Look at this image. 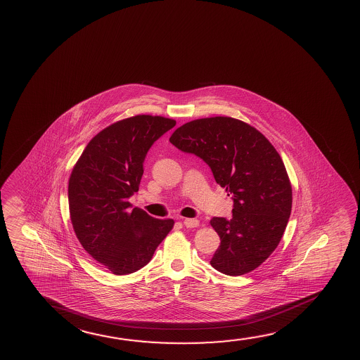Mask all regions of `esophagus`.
Segmentation results:
<instances>
[{"mask_svg":"<svg viewBox=\"0 0 360 360\" xmlns=\"http://www.w3.org/2000/svg\"><path fill=\"white\" fill-rule=\"evenodd\" d=\"M183 224L186 228H198L199 220H196V219H184Z\"/></svg>","mask_w":360,"mask_h":360,"instance_id":"esophagus-1","label":"esophagus"}]
</instances>
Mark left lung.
<instances>
[{"instance_id":"8db88e82","label":"left lung","mask_w":360,"mask_h":360,"mask_svg":"<svg viewBox=\"0 0 360 360\" xmlns=\"http://www.w3.org/2000/svg\"><path fill=\"white\" fill-rule=\"evenodd\" d=\"M170 143L205 161L234 201L230 220H210L221 240L212 268L231 276L250 273L279 245L290 217L291 184L278 151L255 127L226 116L186 122Z\"/></svg>"}]
</instances>
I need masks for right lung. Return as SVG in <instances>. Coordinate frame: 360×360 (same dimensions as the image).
<instances>
[{
	"mask_svg": "<svg viewBox=\"0 0 360 360\" xmlns=\"http://www.w3.org/2000/svg\"><path fill=\"white\" fill-rule=\"evenodd\" d=\"M176 121L136 115L92 137L70 175V217L90 255L115 275L131 274L151 260L174 226L129 202L153 143Z\"/></svg>",
	"mask_w": 360,
	"mask_h": 360,
	"instance_id": "add662e5",
	"label": "right lung"
}]
</instances>
